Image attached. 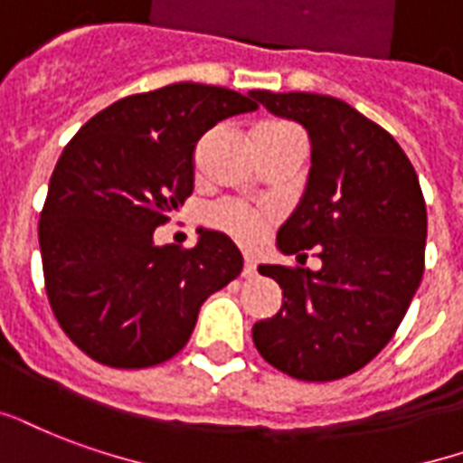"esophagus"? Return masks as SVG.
Instances as JSON below:
<instances>
[{"instance_id": "obj_1", "label": "esophagus", "mask_w": 463, "mask_h": 463, "mask_svg": "<svg viewBox=\"0 0 463 463\" xmlns=\"http://www.w3.org/2000/svg\"><path fill=\"white\" fill-rule=\"evenodd\" d=\"M241 276H244V278L256 276V260H251V259L244 260V273H241Z\"/></svg>"}]
</instances>
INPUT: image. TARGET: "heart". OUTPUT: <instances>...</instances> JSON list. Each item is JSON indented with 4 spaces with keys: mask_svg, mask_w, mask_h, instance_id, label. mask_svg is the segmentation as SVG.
Wrapping results in <instances>:
<instances>
[{
    "mask_svg": "<svg viewBox=\"0 0 463 463\" xmlns=\"http://www.w3.org/2000/svg\"><path fill=\"white\" fill-rule=\"evenodd\" d=\"M260 131H290L295 128L293 124H263L259 127ZM207 224L217 232H224L232 236L236 244L244 249H256L263 244V239L269 236L273 227V214L266 210H256L244 203H234V200H222V203L212 204L207 210Z\"/></svg>",
    "mask_w": 463,
    "mask_h": 463,
    "instance_id": "heart-1",
    "label": "heart"
}]
</instances>
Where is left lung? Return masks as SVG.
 <instances>
[{"label": "left lung", "instance_id": "1", "mask_svg": "<svg viewBox=\"0 0 463 463\" xmlns=\"http://www.w3.org/2000/svg\"><path fill=\"white\" fill-rule=\"evenodd\" d=\"M269 112L300 121L312 168L278 249L322 269L260 266L283 288L278 315L253 325L270 366L325 383L356 373L391 342L425 273L427 207L398 141L342 99L315 92H249Z\"/></svg>", "mask_w": 463, "mask_h": 463}]
</instances>
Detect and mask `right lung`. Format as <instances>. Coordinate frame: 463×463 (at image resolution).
Here are the masks:
<instances>
[{
	"instance_id": "add662e5",
	"label": "right lung",
	"mask_w": 463,
	"mask_h": 463,
	"mask_svg": "<svg viewBox=\"0 0 463 463\" xmlns=\"http://www.w3.org/2000/svg\"><path fill=\"white\" fill-rule=\"evenodd\" d=\"M253 95L175 82L124 97L65 146L38 219L46 295L80 351L112 368L173 359L197 312L244 259L227 234L193 249L156 246L153 232L194 190V148L217 121L259 109Z\"/></svg>"
}]
</instances>
